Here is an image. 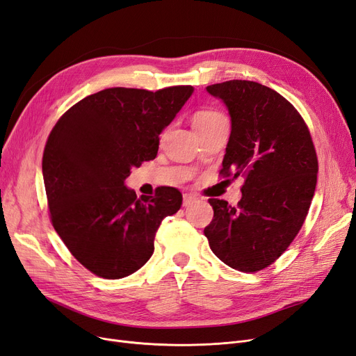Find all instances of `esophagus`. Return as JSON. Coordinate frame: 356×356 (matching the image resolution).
Wrapping results in <instances>:
<instances>
[{
    "label": "esophagus",
    "instance_id": "obj_1",
    "mask_svg": "<svg viewBox=\"0 0 356 356\" xmlns=\"http://www.w3.org/2000/svg\"><path fill=\"white\" fill-rule=\"evenodd\" d=\"M196 200V196L195 195H189V193H185L183 195V207H189V205H192Z\"/></svg>",
    "mask_w": 356,
    "mask_h": 356
}]
</instances>
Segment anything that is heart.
Instances as JSON below:
<instances>
[{
  "instance_id": "b5f03b06",
  "label": "heart",
  "mask_w": 356,
  "mask_h": 356,
  "mask_svg": "<svg viewBox=\"0 0 356 356\" xmlns=\"http://www.w3.org/2000/svg\"><path fill=\"white\" fill-rule=\"evenodd\" d=\"M225 118H226L225 115L216 110H200L193 114L192 124L196 131H201V130L208 129L209 126H213L214 123H217L220 120H225Z\"/></svg>"
}]
</instances>
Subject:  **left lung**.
Masks as SVG:
<instances>
[{"instance_id": "left-lung-1", "label": "left lung", "mask_w": 356, "mask_h": 356, "mask_svg": "<svg viewBox=\"0 0 356 356\" xmlns=\"http://www.w3.org/2000/svg\"><path fill=\"white\" fill-rule=\"evenodd\" d=\"M225 102L232 131L221 175L245 177L238 207L209 200L204 233L229 267L254 273L277 259L299 233L317 185L318 161L304 118L279 92L251 81L207 86Z\"/></svg>"}]
</instances>
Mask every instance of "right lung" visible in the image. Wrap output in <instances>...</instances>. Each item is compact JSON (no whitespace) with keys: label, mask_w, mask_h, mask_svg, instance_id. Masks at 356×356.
I'll use <instances>...</instances> for the list:
<instances>
[{"label":"right lung","mask_w":356,"mask_h":356,"mask_svg":"<svg viewBox=\"0 0 356 356\" xmlns=\"http://www.w3.org/2000/svg\"><path fill=\"white\" fill-rule=\"evenodd\" d=\"M192 94V86L108 88L74 104L51 130L42 175L52 226L72 255L102 279L145 266L161 221L180 209L177 189L163 186L138 198L124 180L156 156L160 134Z\"/></svg>","instance_id":"right-lung-1"}]
</instances>
